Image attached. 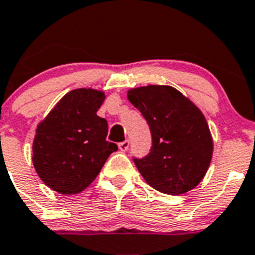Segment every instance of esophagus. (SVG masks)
I'll return each mask as SVG.
<instances>
[{
  "instance_id": "1",
  "label": "esophagus",
  "mask_w": 255,
  "mask_h": 255,
  "mask_svg": "<svg viewBox=\"0 0 255 255\" xmlns=\"http://www.w3.org/2000/svg\"><path fill=\"white\" fill-rule=\"evenodd\" d=\"M118 147H119V150L122 151V152H125V151H127L128 147H129V141H128V139H126V141L121 142V143L118 144Z\"/></svg>"
}]
</instances>
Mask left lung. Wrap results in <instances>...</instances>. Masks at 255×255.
I'll use <instances>...</instances> for the list:
<instances>
[{"instance_id": "obj_1", "label": "left lung", "mask_w": 255, "mask_h": 255, "mask_svg": "<svg viewBox=\"0 0 255 255\" xmlns=\"http://www.w3.org/2000/svg\"><path fill=\"white\" fill-rule=\"evenodd\" d=\"M152 137L147 155L133 157L137 169L161 193L184 194L199 184L212 159L213 142L205 116L171 86L148 85L128 91Z\"/></svg>"}]
</instances>
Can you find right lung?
Returning a JSON list of instances; mask_svg holds the SVG:
<instances>
[{"label":"right lung","instance_id":"1","mask_svg":"<svg viewBox=\"0 0 255 255\" xmlns=\"http://www.w3.org/2000/svg\"><path fill=\"white\" fill-rule=\"evenodd\" d=\"M105 95L93 89L66 94L39 123L33 142V164L45 185L61 194L88 188L112 152L108 123L96 116Z\"/></svg>","mask_w":255,"mask_h":255}]
</instances>
